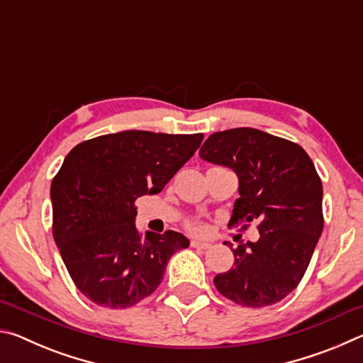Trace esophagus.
<instances>
[{"mask_svg": "<svg viewBox=\"0 0 363 363\" xmlns=\"http://www.w3.org/2000/svg\"><path fill=\"white\" fill-rule=\"evenodd\" d=\"M190 247L196 248V250H210L211 248V243L200 242V240H192V242H190Z\"/></svg>", "mask_w": 363, "mask_h": 363, "instance_id": "34e87169", "label": "esophagus"}]
</instances>
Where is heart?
Instances as JSON below:
<instances>
[{"label":"heart","mask_w":363,"mask_h":363,"mask_svg":"<svg viewBox=\"0 0 363 363\" xmlns=\"http://www.w3.org/2000/svg\"><path fill=\"white\" fill-rule=\"evenodd\" d=\"M187 227H189L190 232H195V233H203L205 232V224L201 223V220H190Z\"/></svg>","instance_id":"b5f03b06"}]
</instances>
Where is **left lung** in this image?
<instances>
[{"instance_id":"obj_1","label":"left lung","mask_w":363,"mask_h":363,"mask_svg":"<svg viewBox=\"0 0 363 363\" xmlns=\"http://www.w3.org/2000/svg\"><path fill=\"white\" fill-rule=\"evenodd\" d=\"M200 158L238 176L240 199L230 225L247 230L251 220L259 223V240L232 250L233 267L218 274L214 286L245 307L279 303L304 277L323 230V189L314 163L296 143L255 128L213 133Z\"/></svg>"}]
</instances>
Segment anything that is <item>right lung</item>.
Returning a JSON list of instances; mask_svg holds the SVG:
<instances>
[{
    "label": "right lung",
    "mask_w": 363,
    "mask_h": 363,
    "mask_svg": "<svg viewBox=\"0 0 363 363\" xmlns=\"http://www.w3.org/2000/svg\"><path fill=\"white\" fill-rule=\"evenodd\" d=\"M203 134L121 131L73 147L51 182L52 235L73 284L94 304L126 309L162 284L179 232L134 225L136 200L158 194L199 149Z\"/></svg>",
    "instance_id": "add662e5"
}]
</instances>
